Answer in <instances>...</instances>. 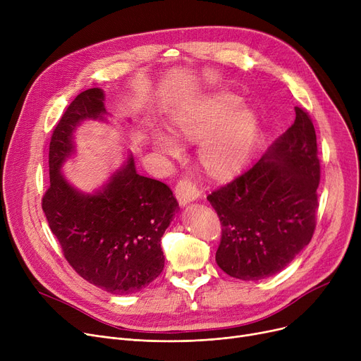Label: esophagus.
I'll return each mask as SVG.
<instances>
[{"mask_svg": "<svg viewBox=\"0 0 361 361\" xmlns=\"http://www.w3.org/2000/svg\"><path fill=\"white\" fill-rule=\"evenodd\" d=\"M176 196L180 204H187L188 202L196 200L200 196V193L197 190V187L190 180L181 178L176 185Z\"/></svg>", "mask_w": 361, "mask_h": 361, "instance_id": "obj_1", "label": "esophagus"}]
</instances>
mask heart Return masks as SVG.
Wrapping results in <instances>:
<instances>
[{
	"mask_svg": "<svg viewBox=\"0 0 361 361\" xmlns=\"http://www.w3.org/2000/svg\"><path fill=\"white\" fill-rule=\"evenodd\" d=\"M240 99L230 93H216L203 101L176 111L168 121V131L177 142H199V162L214 177H228L247 157L256 139L257 120L249 108H240ZM152 142L165 155L178 154L177 143L162 133H154Z\"/></svg>",
	"mask_w": 361,
	"mask_h": 361,
	"instance_id": "1",
	"label": "heart"
}]
</instances>
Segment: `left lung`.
<instances>
[{
  "instance_id": "8db88e82",
  "label": "left lung",
  "mask_w": 361,
  "mask_h": 361,
  "mask_svg": "<svg viewBox=\"0 0 361 361\" xmlns=\"http://www.w3.org/2000/svg\"><path fill=\"white\" fill-rule=\"evenodd\" d=\"M319 181L314 126L295 106L294 124L260 161L207 195L222 226L218 267L243 281L286 268L313 237Z\"/></svg>"
}]
</instances>
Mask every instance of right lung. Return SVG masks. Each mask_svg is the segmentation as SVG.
Returning a JSON list of instances; mask_svg holds the SVG:
<instances>
[{
  "mask_svg": "<svg viewBox=\"0 0 361 361\" xmlns=\"http://www.w3.org/2000/svg\"><path fill=\"white\" fill-rule=\"evenodd\" d=\"M104 92L87 89L74 98L49 142V187L42 209L70 267L111 294L136 293L164 269L161 237L178 211L171 188L136 173L130 157L101 192L83 195L60 168L74 150L71 133L82 120H102Z\"/></svg>",
  "mask_w": 361,
  "mask_h": 361,
  "instance_id": "right-lung-1",
  "label": "right lung"
}]
</instances>
